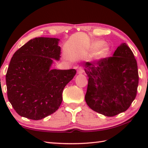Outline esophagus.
Returning <instances> with one entry per match:
<instances>
[{
	"label": "esophagus",
	"instance_id": "34e87169",
	"mask_svg": "<svg viewBox=\"0 0 148 148\" xmlns=\"http://www.w3.org/2000/svg\"><path fill=\"white\" fill-rule=\"evenodd\" d=\"M77 74H82L83 72H84L83 68L82 67H78L77 70Z\"/></svg>",
	"mask_w": 148,
	"mask_h": 148
}]
</instances>
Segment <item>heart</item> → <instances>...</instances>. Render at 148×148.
Wrapping results in <instances>:
<instances>
[{
  "instance_id": "heart-1",
  "label": "heart",
  "mask_w": 148,
  "mask_h": 148,
  "mask_svg": "<svg viewBox=\"0 0 148 148\" xmlns=\"http://www.w3.org/2000/svg\"><path fill=\"white\" fill-rule=\"evenodd\" d=\"M92 50L94 51L92 54V58L93 59H100L108 54L109 48L108 46L102 45V42H96L92 46Z\"/></svg>"
}]
</instances>
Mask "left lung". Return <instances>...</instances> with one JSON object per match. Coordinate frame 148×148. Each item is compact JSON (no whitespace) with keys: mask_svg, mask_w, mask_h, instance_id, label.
<instances>
[{"mask_svg":"<svg viewBox=\"0 0 148 148\" xmlns=\"http://www.w3.org/2000/svg\"><path fill=\"white\" fill-rule=\"evenodd\" d=\"M88 76L85 100L93 111L114 116L129 108L137 95L139 74L134 53L126 43L112 56L84 64Z\"/></svg>","mask_w":148,"mask_h":148,"instance_id":"1","label":"left lung"}]
</instances>
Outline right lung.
<instances>
[{
	"label": "right lung",
	"mask_w": 148,
	"mask_h": 148,
	"mask_svg": "<svg viewBox=\"0 0 148 148\" xmlns=\"http://www.w3.org/2000/svg\"><path fill=\"white\" fill-rule=\"evenodd\" d=\"M60 39L36 37L18 49L5 76L9 101L18 114L39 120L58 110L65 86L76 71L51 69L60 58Z\"/></svg>",
	"instance_id": "1"
}]
</instances>
